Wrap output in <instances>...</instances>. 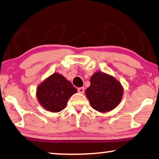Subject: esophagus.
I'll return each mask as SVG.
<instances>
[{
  "label": "esophagus",
  "mask_w": 159,
  "mask_h": 159,
  "mask_svg": "<svg viewBox=\"0 0 159 159\" xmlns=\"http://www.w3.org/2000/svg\"><path fill=\"white\" fill-rule=\"evenodd\" d=\"M84 90H85L84 87H80V88L78 89V91H79V92L80 93H84Z\"/></svg>",
  "instance_id": "esophagus-1"
}]
</instances>
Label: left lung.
Returning <instances> with one entry per match:
<instances>
[{
  "label": "left lung",
  "instance_id": "obj_1",
  "mask_svg": "<svg viewBox=\"0 0 159 159\" xmlns=\"http://www.w3.org/2000/svg\"><path fill=\"white\" fill-rule=\"evenodd\" d=\"M90 83L85 93L93 109L99 112H107L119 105L124 89L115 77L103 72H96L91 75Z\"/></svg>",
  "mask_w": 159,
  "mask_h": 159
}]
</instances>
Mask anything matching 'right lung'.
<instances>
[{
	"label": "right lung",
	"instance_id": "right-lung-1",
	"mask_svg": "<svg viewBox=\"0 0 159 159\" xmlns=\"http://www.w3.org/2000/svg\"><path fill=\"white\" fill-rule=\"evenodd\" d=\"M77 89L63 75H50L37 88L36 96L40 105L51 112H59L66 108L68 99Z\"/></svg>",
	"mask_w": 159,
	"mask_h": 159
}]
</instances>
